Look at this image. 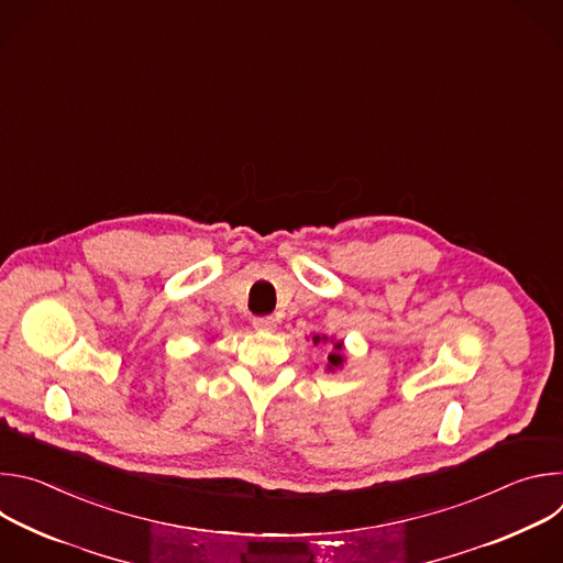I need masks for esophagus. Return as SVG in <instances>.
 <instances>
[{
  "label": "esophagus",
  "instance_id": "esophagus-1",
  "mask_svg": "<svg viewBox=\"0 0 563 563\" xmlns=\"http://www.w3.org/2000/svg\"><path fill=\"white\" fill-rule=\"evenodd\" d=\"M276 323H278V320H276L274 316H256V318H254V328H256V330L269 332V330H276Z\"/></svg>",
  "mask_w": 563,
  "mask_h": 563
}]
</instances>
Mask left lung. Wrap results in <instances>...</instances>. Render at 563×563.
<instances>
[{
  "mask_svg": "<svg viewBox=\"0 0 563 563\" xmlns=\"http://www.w3.org/2000/svg\"><path fill=\"white\" fill-rule=\"evenodd\" d=\"M320 341H328L325 336H313V343H320ZM328 361H330V367H339L341 363H343V354H341V343H336L334 345V352L328 356Z\"/></svg>",
  "mask_w": 563,
  "mask_h": 563,
  "instance_id": "8db88e82",
  "label": "left lung"
}]
</instances>
